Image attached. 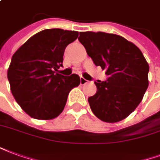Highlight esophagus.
Returning <instances> with one entry per match:
<instances>
[{"mask_svg":"<svg viewBox=\"0 0 160 160\" xmlns=\"http://www.w3.org/2000/svg\"><path fill=\"white\" fill-rule=\"evenodd\" d=\"M87 82H89V81L87 80H86L83 77H80V84H81V85H85V84H86Z\"/></svg>","mask_w":160,"mask_h":160,"instance_id":"esophagus-1","label":"esophagus"}]
</instances>
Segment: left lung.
Listing matches in <instances>:
<instances>
[{
    "label": "left lung",
    "mask_w": 160,
    "mask_h": 160,
    "mask_svg": "<svg viewBox=\"0 0 160 160\" xmlns=\"http://www.w3.org/2000/svg\"><path fill=\"white\" fill-rule=\"evenodd\" d=\"M80 42L96 66L106 70L105 81H95L88 98L91 109L105 122L125 119L138 106L148 86L149 66L138 47L120 35L80 32Z\"/></svg>",
    "instance_id": "left-lung-1"
}]
</instances>
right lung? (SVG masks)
I'll return each mask as SVG.
<instances>
[{
  "label": "right lung",
  "mask_w": 160,
  "mask_h": 160,
  "mask_svg": "<svg viewBox=\"0 0 160 160\" xmlns=\"http://www.w3.org/2000/svg\"><path fill=\"white\" fill-rule=\"evenodd\" d=\"M77 31L44 29L18 48L8 70L11 92L20 107L37 119H52L62 113L71 89L80 76L58 74L63 53L77 39Z\"/></svg>",
  "instance_id": "add662e5"
}]
</instances>
